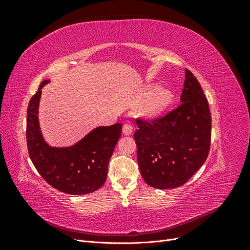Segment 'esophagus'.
Returning <instances> with one entry per match:
<instances>
[{
	"mask_svg": "<svg viewBox=\"0 0 250 250\" xmlns=\"http://www.w3.org/2000/svg\"><path fill=\"white\" fill-rule=\"evenodd\" d=\"M132 130H133V125L131 124V123H124V125H123V133L124 134H131V132H132Z\"/></svg>",
	"mask_w": 250,
	"mask_h": 250,
	"instance_id": "34e87169",
	"label": "esophagus"
}]
</instances>
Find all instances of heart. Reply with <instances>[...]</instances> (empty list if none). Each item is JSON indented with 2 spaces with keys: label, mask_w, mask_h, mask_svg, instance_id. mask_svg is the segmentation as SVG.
Instances as JSON below:
<instances>
[{
  "label": "heart",
  "mask_w": 250,
  "mask_h": 250,
  "mask_svg": "<svg viewBox=\"0 0 250 250\" xmlns=\"http://www.w3.org/2000/svg\"><path fill=\"white\" fill-rule=\"evenodd\" d=\"M173 101V94L169 89H160L151 96L144 105L143 112L147 117L153 118L160 115Z\"/></svg>",
  "instance_id": "b5f03b06"
}]
</instances>
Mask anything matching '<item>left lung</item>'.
<instances>
[{"mask_svg":"<svg viewBox=\"0 0 250 250\" xmlns=\"http://www.w3.org/2000/svg\"><path fill=\"white\" fill-rule=\"evenodd\" d=\"M180 105L155 119H137L138 163L146 184L156 188L185 185L209 152L211 117L200 83L188 69Z\"/></svg>","mask_w":250,"mask_h":250,"instance_id":"obj_1","label":"left lung"}]
</instances>
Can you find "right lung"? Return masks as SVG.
Wrapping results in <instances>:
<instances>
[{
	"mask_svg": "<svg viewBox=\"0 0 250 250\" xmlns=\"http://www.w3.org/2000/svg\"><path fill=\"white\" fill-rule=\"evenodd\" d=\"M41 83L30 99L27 110V146L29 156L41 176L56 190L71 195L92 193L101 188L107 177V168L118 143L122 124L98 127L76 145L53 148L43 141L39 123Z\"/></svg>",
	"mask_w": 250,
	"mask_h": 250,
	"instance_id": "right-lung-1",
	"label": "right lung"
}]
</instances>
